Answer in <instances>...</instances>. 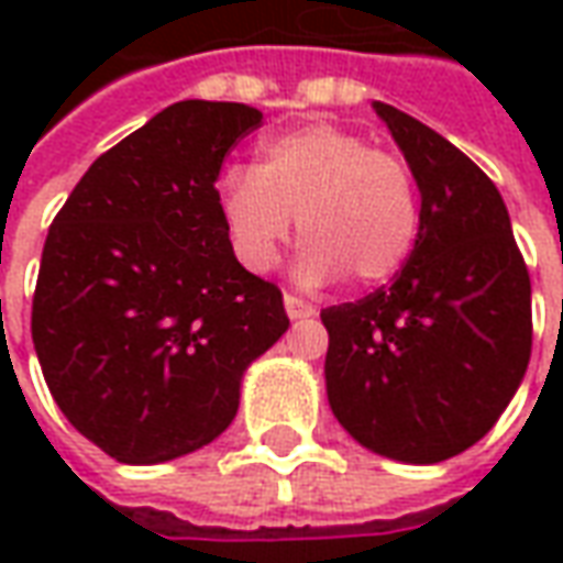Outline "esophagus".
Returning a JSON list of instances; mask_svg holds the SVG:
<instances>
[{"mask_svg": "<svg viewBox=\"0 0 563 563\" xmlns=\"http://www.w3.org/2000/svg\"><path fill=\"white\" fill-rule=\"evenodd\" d=\"M283 305H286V313H289V319H307L317 313V307L307 305L305 298H298V295H292V292L283 295Z\"/></svg>", "mask_w": 563, "mask_h": 563, "instance_id": "1", "label": "esophagus"}]
</instances>
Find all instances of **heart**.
I'll list each match as a JSON object with an SVG mask.
<instances>
[{
  "label": "heart",
  "instance_id": "obj_1",
  "mask_svg": "<svg viewBox=\"0 0 563 563\" xmlns=\"http://www.w3.org/2000/svg\"><path fill=\"white\" fill-rule=\"evenodd\" d=\"M217 205L244 268L268 271L298 217L301 277L346 274L355 286L395 277L413 253L419 196L410 165L331 123L289 129L258 147V165H232Z\"/></svg>",
  "mask_w": 563,
  "mask_h": 563
}]
</instances>
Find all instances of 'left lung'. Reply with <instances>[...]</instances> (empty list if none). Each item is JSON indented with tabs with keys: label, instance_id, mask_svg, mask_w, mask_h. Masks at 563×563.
Instances as JSON below:
<instances>
[{
	"label": "left lung",
	"instance_id": "obj_1",
	"mask_svg": "<svg viewBox=\"0 0 563 563\" xmlns=\"http://www.w3.org/2000/svg\"><path fill=\"white\" fill-rule=\"evenodd\" d=\"M413 172L419 234L398 277L325 307L331 413L377 455L437 464L507 410L531 358V277L497 186L455 144L374 102Z\"/></svg>",
	"mask_w": 563,
	"mask_h": 563
}]
</instances>
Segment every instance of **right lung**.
<instances>
[{
    "mask_svg": "<svg viewBox=\"0 0 563 563\" xmlns=\"http://www.w3.org/2000/svg\"><path fill=\"white\" fill-rule=\"evenodd\" d=\"M258 126L241 102L168 104L92 162L47 232L32 295L42 374L123 464L217 440L246 365L289 329L280 289L234 258L213 186Z\"/></svg>",
    "mask_w": 563,
    "mask_h": 563,
    "instance_id": "obj_1",
    "label": "right lung"
}]
</instances>
